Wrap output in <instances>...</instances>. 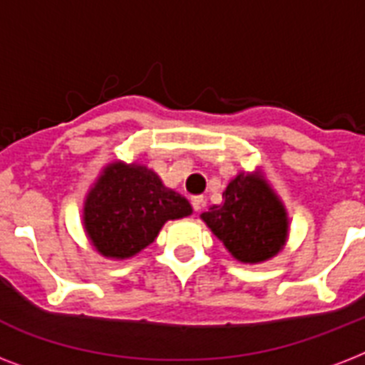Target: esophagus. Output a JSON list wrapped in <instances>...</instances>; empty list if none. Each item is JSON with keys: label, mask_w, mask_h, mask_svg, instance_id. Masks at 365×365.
Returning a JSON list of instances; mask_svg holds the SVG:
<instances>
[{"label": "esophagus", "mask_w": 365, "mask_h": 365, "mask_svg": "<svg viewBox=\"0 0 365 365\" xmlns=\"http://www.w3.org/2000/svg\"><path fill=\"white\" fill-rule=\"evenodd\" d=\"M191 205H193L195 212H200V208H202V205H205V197L195 195V197H191Z\"/></svg>", "instance_id": "1"}]
</instances>
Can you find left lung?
Listing matches in <instances>:
<instances>
[{
    "mask_svg": "<svg viewBox=\"0 0 365 365\" xmlns=\"http://www.w3.org/2000/svg\"><path fill=\"white\" fill-rule=\"evenodd\" d=\"M200 220L240 263H263L280 254L288 242L289 217L265 172H239L223 191L222 205Z\"/></svg>",
    "mask_w": 365,
    "mask_h": 365,
    "instance_id": "obj_1",
    "label": "left lung"
}]
</instances>
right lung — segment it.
Wrapping results in <instances>:
<instances>
[{"mask_svg": "<svg viewBox=\"0 0 365 365\" xmlns=\"http://www.w3.org/2000/svg\"><path fill=\"white\" fill-rule=\"evenodd\" d=\"M193 214L189 200L148 166L111 160L83 202V229L108 259H128L157 239L168 220Z\"/></svg>", "mask_w": 365, "mask_h": 365, "instance_id": "right-lung-1", "label": "right lung"}]
</instances>
